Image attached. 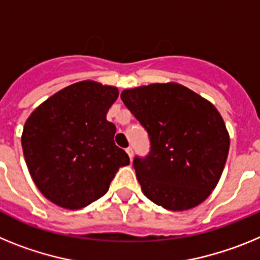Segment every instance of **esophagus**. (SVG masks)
I'll use <instances>...</instances> for the list:
<instances>
[{
	"label": "esophagus",
	"mask_w": 260,
	"mask_h": 260,
	"mask_svg": "<svg viewBox=\"0 0 260 260\" xmlns=\"http://www.w3.org/2000/svg\"><path fill=\"white\" fill-rule=\"evenodd\" d=\"M126 152H127L128 157L133 158V155H134V150H133L132 147H127V148H126Z\"/></svg>",
	"instance_id": "obj_1"
}]
</instances>
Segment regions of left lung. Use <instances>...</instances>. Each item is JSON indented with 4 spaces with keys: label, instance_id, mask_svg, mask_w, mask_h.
<instances>
[{
    "label": "left lung",
    "instance_id": "8db88e82",
    "mask_svg": "<svg viewBox=\"0 0 260 260\" xmlns=\"http://www.w3.org/2000/svg\"><path fill=\"white\" fill-rule=\"evenodd\" d=\"M121 99L150 135L148 156L134 158L143 194L171 211L206 201L221 177L231 143L215 105L174 82L123 89Z\"/></svg>",
    "mask_w": 260,
    "mask_h": 260
}]
</instances>
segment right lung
Segmentation results:
<instances>
[{"label":"right lung","mask_w":260,"mask_h":260,"mask_svg":"<svg viewBox=\"0 0 260 260\" xmlns=\"http://www.w3.org/2000/svg\"><path fill=\"white\" fill-rule=\"evenodd\" d=\"M118 88L82 80L41 103L22 133L32 180L48 201L80 210L102 198L127 153L116 146V126L107 121Z\"/></svg>","instance_id":"add662e5"}]
</instances>
